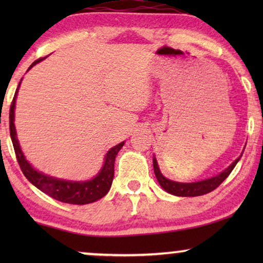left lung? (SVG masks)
Wrapping results in <instances>:
<instances>
[{"instance_id":"1","label":"left lung","mask_w":263,"mask_h":263,"mask_svg":"<svg viewBox=\"0 0 263 263\" xmlns=\"http://www.w3.org/2000/svg\"><path fill=\"white\" fill-rule=\"evenodd\" d=\"M242 154H240V156L237 158V159L233 161L229 167H226L224 171H221L220 174H218L217 176H213V177L211 178H206V179H202V181L192 182V183L175 182L165 177V176H163V174H161L156 157H153V168H154V174H156L158 182H159L160 186L165 190V192H167L168 194H172V195H176V196H185V197L200 196V195H204V194L207 193L213 192L215 188H218V186L220 185L226 178H228V176L231 174V171L235 168L236 164L239 161Z\"/></svg>"}]
</instances>
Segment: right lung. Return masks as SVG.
<instances>
[{"label":"right lung","instance_id":"add662e5","mask_svg":"<svg viewBox=\"0 0 263 263\" xmlns=\"http://www.w3.org/2000/svg\"><path fill=\"white\" fill-rule=\"evenodd\" d=\"M44 59H39L34 61L28 68L27 71L31 69L32 67L41 62ZM23 80V79H21ZM21 80L17 86L15 96L10 105L9 110V130H10V138H12V142L14 146V151H15L17 163H19L21 171L25 175L28 181H30L34 186H37L39 190L43 193L48 194L50 197L55 199L57 201L64 203H71V204H87L92 203L102 199L105 196L107 192L111 188L114 181V172H115V159H116L117 153L123 147L124 141L118 143V145L114 146L112 148L107 151L105 159H104V164L100 171L97 174L95 177L88 179V181H67V179L52 177V176L45 175L43 172L38 171L32 165L28 163L26 157L24 156L23 151H21L19 140H17L15 124H14V116H15V103H16V95L19 91Z\"/></svg>","mask_w":263,"mask_h":263}]
</instances>
